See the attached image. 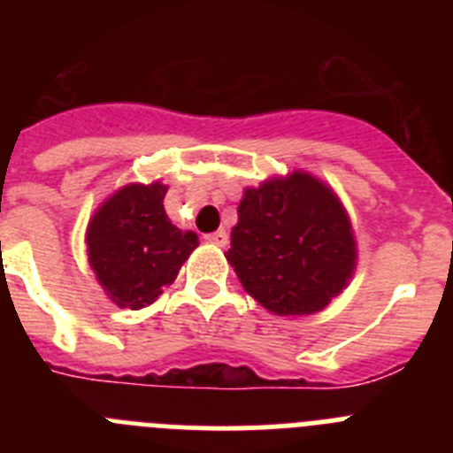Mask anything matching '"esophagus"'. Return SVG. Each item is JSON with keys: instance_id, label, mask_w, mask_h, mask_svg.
I'll list each match as a JSON object with an SVG mask.
<instances>
[{"instance_id": "1", "label": "esophagus", "mask_w": 453, "mask_h": 453, "mask_svg": "<svg viewBox=\"0 0 453 453\" xmlns=\"http://www.w3.org/2000/svg\"><path fill=\"white\" fill-rule=\"evenodd\" d=\"M206 240H208V242H213V245L224 247V245H226V231L219 229V231H215V234H208Z\"/></svg>"}]
</instances>
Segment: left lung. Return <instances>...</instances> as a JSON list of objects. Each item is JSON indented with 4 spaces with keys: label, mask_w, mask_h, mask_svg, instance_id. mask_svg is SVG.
I'll list each match as a JSON object with an SVG mask.
<instances>
[{
    "label": "left lung",
    "mask_w": 453,
    "mask_h": 453,
    "mask_svg": "<svg viewBox=\"0 0 453 453\" xmlns=\"http://www.w3.org/2000/svg\"><path fill=\"white\" fill-rule=\"evenodd\" d=\"M349 215L334 190L295 170L247 188L226 261L274 315H313L345 290L356 270Z\"/></svg>",
    "instance_id": "obj_1"
}]
</instances>
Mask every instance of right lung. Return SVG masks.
Here are the masks:
<instances>
[{
    "instance_id": "obj_1",
    "label": "right lung",
    "mask_w": 453,
    "mask_h": 453,
    "mask_svg": "<svg viewBox=\"0 0 453 453\" xmlns=\"http://www.w3.org/2000/svg\"><path fill=\"white\" fill-rule=\"evenodd\" d=\"M165 192L161 181L129 183L88 222V261L115 306L138 311L154 303L199 245L197 234L170 222L163 208Z\"/></svg>"
}]
</instances>
